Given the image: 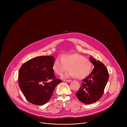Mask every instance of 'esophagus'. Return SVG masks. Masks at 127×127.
<instances>
[{
	"label": "esophagus",
	"mask_w": 127,
	"mask_h": 127,
	"mask_svg": "<svg viewBox=\"0 0 127 127\" xmlns=\"http://www.w3.org/2000/svg\"><path fill=\"white\" fill-rule=\"evenodd\" d=\"M65 81L66 82H71L72 80H70V79H67V80H65Z\"/></svg>",
	"instance_id": "34e87169"
}]
</instances>
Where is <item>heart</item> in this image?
Returning a JSON list of instances; mask_svg holds the SVG:
<instances>
[{"mask_svg": "<svg viewBox=\"0 0 127 127\" xmlns=\"http://www.w3.org/2000/svg\"><path fill=\"white\" fill-rule=\"evenodd\" d=\"M53 69L57 75L61 76L69 70V72L64 75L65 77H74L82 79L90 74L92 69V63L89 60L81 55L74 53L63 55L54 61Z\"/></svg>", "mask_w": 127, "mask_h": 127, "instance_id": "obj_1", "label": "heart"}]
</instances>
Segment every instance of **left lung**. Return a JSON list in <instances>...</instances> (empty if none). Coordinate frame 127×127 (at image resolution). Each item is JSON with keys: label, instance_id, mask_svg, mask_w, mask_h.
I'll return each instance as SVG.
<instances>
[{"label": "left lung", "instance_id": "8db88e82", "mask_svg": "<svg viewBox=\"0 0 127 127\" xmlns=\"http://www.w3.org/2000/svg\"><path fill=\"white\" fill-rule=\"evenodd\" d=\"M90 61L94 67L82 80V86L76 93L79 100L87 104L96 102L102 97L109 77L108 71L102 63L91 57Z\"/></svg>", "mask_w": 127, "mask_h": 127}]
</instances>
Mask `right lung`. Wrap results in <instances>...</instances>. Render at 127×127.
Returning <instances> with one entry per match:
<instances>
[{"label":"right lung","mask_w":127,"mask_h":127,"mask_svg":"<svg viewBox=\"0 0 127 127\" xmlns=\"http://www.w3.org/2000/svg\"><path fill=\"white\" fill-rule=\"evenodd\" d=\"M54 56L36 57L27 61L19 69L18 84L30 102L42 105L50 99L56 86L62 80L56 79L53 69ZM50 80L51 81H47Z\"/></svg>","instance_id":"1"}]
</instances>
